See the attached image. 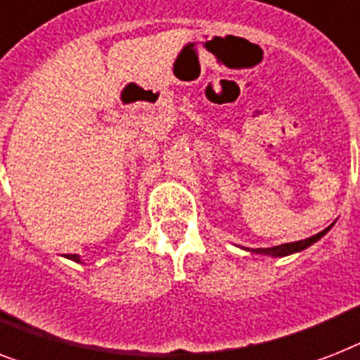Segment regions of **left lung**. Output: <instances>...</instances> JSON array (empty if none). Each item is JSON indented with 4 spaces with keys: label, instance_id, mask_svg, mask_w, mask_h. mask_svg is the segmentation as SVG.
Listing matches in <instances>:
<instances>
[{
    "label": "left lung",
    "instance_id": "left-lung-1",
    "mask_svg": "<svg viewBox=\"0 0 360 360\" xmlns=\"http://www.w3.org/2000/svg\"><path fill=\"white\" fill-rule=\"evenodd\" d=\"M335 226L333 221L331 226L326 227L323 231H320L318 235L309 236L305 240H297V242H288V244H281V246H274V248H257V250H250L246 248V251L250 253H259V255H268V257H286V255H294V253H300V251L307 250L309 246H312L314 242H318L322 236L327 235V231H331V227Z\"/></svg>",
    "mask_w": 360,
    "mask_h": 360
}]
</instances>
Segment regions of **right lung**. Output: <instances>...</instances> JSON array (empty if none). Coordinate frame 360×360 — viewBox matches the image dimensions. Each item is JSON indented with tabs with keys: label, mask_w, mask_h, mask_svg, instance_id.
Returning <instances> with one entry per match:
<instances>
[{
	"label": "right lung",
	"mask_w": 360,
	"mask_h": 360,
	"mask_svg": "<svg viewBox=\"0 0 360 360\" xmlns=\"http://www.w3.org/2000/svg\"><path fill=\"white\" fill-rule=\"evenodd\" d=\"M66 259H70V261H74V262H83L81 261V255H77V253H74V255H66Z\"/></svg>",
	"instance_id": "obj_1"
}]
</instances>
